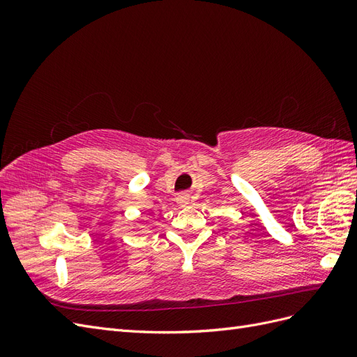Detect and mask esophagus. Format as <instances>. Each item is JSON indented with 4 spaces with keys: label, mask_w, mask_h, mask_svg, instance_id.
Returning a JSON list of instances; mask_svg holds the SVG:
<instances>
[{
    "label": "esophagus",
    "mask_w": 357,
    "mask_h": 357,
    "mask_svg": "<svg viewBox=\"0 0 357 357\" xmlns=\"http://www.w3.org/2000/svg\"><path fill=\"white\" fill-rule=\"evenodd\" d=\"M176 202H177V205L178 207H186V205L189 204V197L186 195V193H181V195H178L177 197V199H176Z\"/></svg>",
    "instance_id": "1"
}]
</instances>
